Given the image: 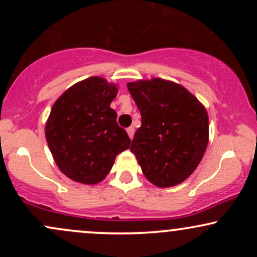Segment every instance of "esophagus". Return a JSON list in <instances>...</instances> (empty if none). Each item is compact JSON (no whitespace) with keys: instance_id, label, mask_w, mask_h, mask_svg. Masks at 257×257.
Returning <instances> with one entry per match:
<instances>
[{"instance_id":"1","label":"esophagus","mask_w":257,"mask_h":257,"mask_svg":"<svg viewBox=\"0 0 257 257\" xmlns=\"http://www.w3.org/2000/svg\"><path fill=\"white\" fill-rule=\"evenodd\" d=\"M134 128H133V126H129L128 129H126V133H128V135H129V138L131 139H133L134 138Z\"/></svg>"}]
</instances>
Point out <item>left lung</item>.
Returning <instances> with one entry per match:
<instances>
[{"mask_svg": "<svg viewBox=\"0 0 257 257\" xmlns=\"http://www.w3.org/2000/svg\"><path fill=\"white\" fill-rule=\"evenodd\" d=\"M141 113L131 151L157 187L184 182L197 169L209 143L204 105L181 84L163 78L126 84Z\"/></svg>", "mask_w": 257, "mask_h": 257, "instance_id": "obj_1", "label": "left lung"}]
</instances>
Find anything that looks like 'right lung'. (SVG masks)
<instances>
[{
	"mask_svg": "<svg viewBox=\"0 0 257 257\" xmlns=\"http://www.w3.org/2000/svg\"><path fill=\"white\" fill-rule=\"evenodd\" d=\"M118 85L93 76L66 89L46 122V140L60 172L84 185L101 182L131 139L110 107Z\"/></svg>",
	"mask_w": 257,
	"mask_h": 257,
	"instance_id": "obj_1",
	"label": "right lung"
}]
</instances>
